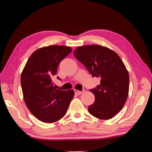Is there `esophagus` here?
<instances>
[{
	"label": "esophagus",
	"mask_w": 152,
	"mask_h": 152,
	"mask_svg": "<svg viewBox=\"0 0 152 152\" xmlns=\"http://www.w3.org/2000/svg\"><path fill=\"white\" fill-rule=\"evenodd\" d=\"M74 91H75V94H76V95H81V94H82V93L84 92V91H80L76 90V89H75V90H74Z\"/></svg>",
	"instance_id": "esophagus-1"
}]
</instances>
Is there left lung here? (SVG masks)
<instances>
[{
  "mask_svg": "<svg viewBox=\"0 0 152 152\" xmlns=\"http://www.w3.org/2000/svg\"><path fill=\"white\" fill-rule=\"evenodd\" d=\"M73 54L93 77L100 78L99 85L91 90L95 102L89 105V113L99 119H111L128 97L129 76L125 65L117 53L102 45L80 46Z\"/></svg>",
  "mask_w": 152,
  "mask_h": 152,
  "instance_id": "1",
  "label": "left lung"
}]
</instances>
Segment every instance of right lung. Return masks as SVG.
<instances>
[{"mask_svg": "<svg viewBox=\"0 0 152 152\" xmlns=\"http://www.w3.org/2000/svg\"><path fill=\"white\" fill-rule=\"evenodd\" d=\"M71 52V48L64 45L41 48L31 55L23 70L20 84L25 103L40 121L52 123L61 119L73 98V91L56 89L53 82L59 63Z\"/></svg>", "mask_w": 152, "mask_h": 152, "instance_id": "add662e5", "label": "right lung"}]
</instances>
